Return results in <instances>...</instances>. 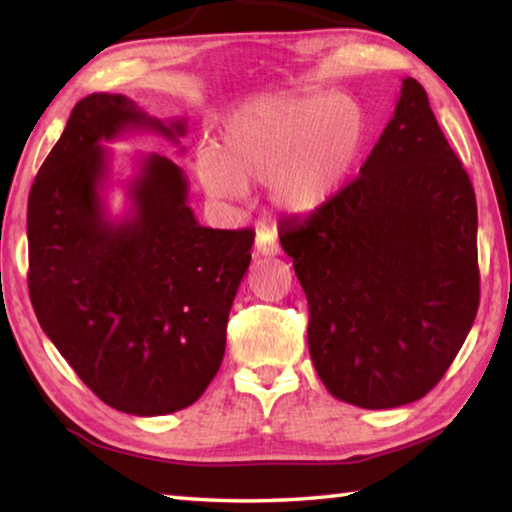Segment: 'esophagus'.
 Masks as SVG:
<instances>
[{"label":"esophagus","mask_w":512,"mask_h":512,"mask_svg":"<svg viewBox=\"0 0 512 512\" xmlns=\"http://www.w3.org/2000/svg\"><path fill=\"white\" fill-rule=\"evenodd\" d=\"M255 248L262 257H275L277 253H280V244H277V239H275L271 230H259L257 232Z\"/></svg>","instance_id":"esophagus-1"}]
</instances>
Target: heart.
<instances>
[{"label": "heart", "instance_id": "obj_1", "mask_svg": "<svg viewBox=\"0 0 512 512\" xmlns=\"http://www.w3.org/2000/svg\"><path fill=\"white\" fill-rule=\"evenodd\" d=\"M359 106L336 92L262 97L225 119L214 149L198 155V178L219 201L268 183L277 210L307 216L348 185L366 146Z\"/></svg>", "mask_w": 512, "mask_h": 512}]
</instances>
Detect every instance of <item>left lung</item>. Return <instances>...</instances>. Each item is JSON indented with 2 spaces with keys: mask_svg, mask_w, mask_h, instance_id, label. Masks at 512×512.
Instances as JSON below:
<instances>
[{
  "mask_svg": "<svg viewBox=\"0 0 512 512\" xmlns=\"http://www.w3.org/2000/svg\"><path fill=\"white\" fill-rule=\"evenodd\" d=\"M309 302V354L336 400L395 409L452 366L479 309L476 198L427 92L393 119L343 192L282 225Z\"/></svg>",
  "mask_w": 512,
  "mask_h": 512,
  "instance_id": "1",
  "label": "left lung"
}]
</instances>
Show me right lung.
Here are the masks:
<instances>
[{
	"label": "right lung",
	"mask_w": 512,
	"mask_h": 512,
	"mask_svg": "<svg viewBox=\"0 0 512 512\" xmlns=\"http://www.w3.org/2000/svg\"><path fill=\"white\" fill-rule=\"evenodd\" d=\"M146 131L178 146L187 121L124 94L76 103L31 187L27 235L40 327L101 402L149 418L187 409L219 372L255 232L198 223L183 169L158 153L142 155L131 207L112 219L103 142Z\"/></svg>",
	"instance_id": "add662e5"
}]
</instances>
